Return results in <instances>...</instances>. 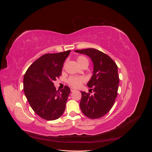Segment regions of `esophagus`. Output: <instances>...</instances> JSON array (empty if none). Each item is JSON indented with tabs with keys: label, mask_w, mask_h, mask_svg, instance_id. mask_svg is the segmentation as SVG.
<instances>
[{
	"label": "esophagus",
	"mask_w": 152,
	"mask_h": 152,
	"mask_svg": "<svg viewBox=\"0 0 152 152\" xmlns=\"http://www.w3.org/2000/svg\"><path fill=\"white\" fill-rule=\"evenodd\" d=\"M70 91H71V92H73V91H75V89H73V88H72V87H71V88H70Z\"/></svg>",
	"instance_id": "1"
}]
</instances>
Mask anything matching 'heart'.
I'll return each instance as SVG.
<instances>
[{"mask_svg": "<svg viewBox=\"0 0 152 152\" xmlns=\"http://www.w3.org/2000/svg\"><path fill=\"white\" fill-rule=\"evenodd\" d=\"M77 61L80 66H83L84 65H88L89 61L85 56H79L77 58ZM86 82V79L84 77H78V76H70L67 79V83L69 86H70L74 88H78L81 86V85Z\"/></svg>", "mask_w": 152, "mask_h": 152, "instance_id": "1", "label": "heart"}]
</instances>
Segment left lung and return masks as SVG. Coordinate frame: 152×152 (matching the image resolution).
Returning a JSON list of instances; mask_svg holds the SVG:
<instances>
[{"label":"left lung","instance_id":"obj_1","mask_svg":"<svg viewBox=\"0 0 152 152\" xmlns=\"http://www.w3.org/2000/svg\"><path fill=\"white\" fill-rule=\"evenodd\" d=\"M75 51L88 56L94 64L93 75L87 83L94 94L81 92L80 109L90 118L102 117L111 110L117 98L119 84L117 65L107 54L98 49L89 48Z\"/></svg>","mask_w":152,"mask_h":152}]
</instances>
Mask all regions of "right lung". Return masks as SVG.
<instances>
[{
	"instance_id": "add662e5",
	"label": "right lung",
	"mask_w": 152,
	"mask_h": 152,
	"mask_svg": "<svg viewBox=\"0 0 152 152\" xmlns=\"http://www.w3.org/2000/svg\"><path fill=\"white\" fill-rule=\"evenodd\" d=\"M70 51L42 55L28 67L24 75L26 99L34 111L45 120H56L65 112L70 89L65 86L57 91L53 82L61 75L63 63Z\"/></svg>"
}]
</instances>
